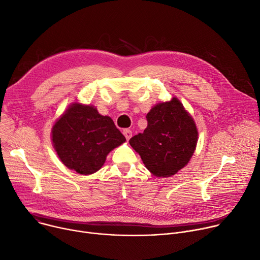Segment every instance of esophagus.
Listing matches in <instances>:
<instances>
[{
	"label": "esophagus",
	"mask_w": 260,
	"mask_h": 260,
	"mask_svg": "<svg viewBox=\"0 0 260 260\" xmlns=\"http://www.w3.org/2000/svg\"><path fill=\"white\" fill-rule=\"evenodd\" d=\"M123 135L126 138V140H129L132 138V136H133V133H132L131 129L126 128V129H123Z\"/></svg>",
	"instance_id": "esophagus-1"
}]
</instances>
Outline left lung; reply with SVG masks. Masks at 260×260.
<instances>
[{"label": "left lung", "mask_w": 260, "mask_h": 260, "mask_svg": "<svg viewBox=\"0 0 260 260\" xmlns=\"http://www.w3.org/2000/svg\"><path fill=\"white\" fill-rule=\"evenodd\" d=\"M146 118V129L129 144L154 176H173L188 164L196 150V123L176 98L154 106Z\"/></svg>", "instance_id": "left-lung-1"}]
</instances>
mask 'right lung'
I'll return each instance as SVG.
<instances>
[{"label":"right lung","mask_w":260,"mask_h":260,"mask_svg":"<svg viewBox=\"0 0 260 260\" xmlns=\"http://www.w3.org/2000/svg\"><path fill=\"white\" fill-rule=\"evenodd\" d=\"M54 149L62 164L81 175L99 171L111 150L125 142L109 116L92 106L75 103L52 127Z\"/></svg>","instance_id":"1"}]
</instances>
